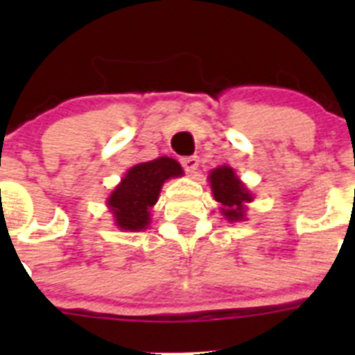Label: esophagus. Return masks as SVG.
<instances>
[{"mask_svg": "<svg viewBox=\"0 0 355 355\" xmlns=\"http://www.w3.org/2000/svg\"><path fill=\"white\" fill-rule=\"evenodd\" d=\"M180 163L187 173H196V170L199 168V157L198 156H185V157H182Z\"/></svg>", "mask_w": 355, "mask_h": 355, "instance_id": "34e87169", "label": "esophagus"}]
</instances>
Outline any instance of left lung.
I'll use <instances>...</instances> for the list:
<instances>
[{"label":"left lung","instance_id":"1","mask_svg":"<svg viewBox=\"0 0 355 355\" xmlns=\"http://www.w3.org/2000/svg\"><path fill=\"white\" fill-rule=\"evenodd\" d=\"M209 185L214 199L221 204V213L228 221H242L245 216V202L252 200V194L245 189L241 178L230 166H218L211 170Z\"/></svg>","mask_w":355,"mask_h":355}]
</instances>
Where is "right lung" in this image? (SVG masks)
Returning <instances> with one entry per match:
<instances>
[{"mask_svg":"<svg viewBox=\"0 0 355 355\" xmlns=\"http://www.w3.org/2000/svg\"><path fill=\"white\" fill-rule=\"evenodd\" d=\"M182 175L184 170L178 161L166 156L132 166L106 200L114 225L127 232L146 230L151 223V207L157 202L163 184L168 178Z\"/></svg>","mask_w":355,"mask_h":355,"instance_id":"right-lung-1","label":"right lung"}]
</instances>
